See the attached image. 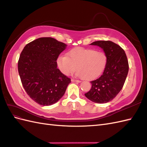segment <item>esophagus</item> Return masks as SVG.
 Segmentation results:
<instances>
[{"mask_svg": "<svg viewBox=\"0 0 147 147\" xmlns=\"http://www.w3.org/2000/svg\"><path fill=\"white\" fill-rule=\"evenodd\" d=\"M71 81H72V82H77V83H80L81 82V81L77 80H75V79H72V80H71Z\"/></svg>", "mask_w": 147, "mask_h": 147, "instance_id": "1", "label": "esophagus"}]
</instances>
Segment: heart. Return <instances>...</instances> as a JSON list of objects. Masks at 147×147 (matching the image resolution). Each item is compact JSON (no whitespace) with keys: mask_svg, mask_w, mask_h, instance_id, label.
Wrapping results in <instances>:
<instances>
[{"mask_svg":"<svg viewBox=\"0 0 147 147\" xmlns=\"http://www.w3.org/2000/svg\"><path fill=\"white\" fill-rule=\"evenodd\" d=\"M107 63V56L104 52L80 47L72 49L66 56H59L57 59V66L63 74L70 75L76 67L77 76L86 80L98 77L104 72Z\"/></svg>","mask_w":147,"mask_h":147,"instance_id":"1","label":"heart"}]
</instances>
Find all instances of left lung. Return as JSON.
I'll return each mask as SVG.
<instances>
[{"mask_svg": "<svg viewBox=\"0 0 147 147\" xmlns=\"http://www.w3.org/2000/svg\"><path fill=\"white\" fill-rule=\"evenodd\" d=\"M90 45L103 49L107 63L103 74L91 82V90L84 95L93 102L107 103L113 100L123 87L129 71L127 58L123 49L113 42L99 40Z\"/></svg>", "mask_w": 147, "mask_h": 147, "instance_id": "left-lung-1", "label": "left lung"}]
</instances>
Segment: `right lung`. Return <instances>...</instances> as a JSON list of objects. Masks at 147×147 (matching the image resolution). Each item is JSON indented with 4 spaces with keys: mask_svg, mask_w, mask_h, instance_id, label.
Segmentation results:
<instances>
[{
    "mask_svg": "<svg viewBox=\"0 0 147 147\" xmlns=\"http://www.w3.org/2000/svg\"><path fill=\"white\" fill-rule=\"evenodd\" d=\"M66 47L53 38L41 37L28 43L21 53L18 69L22 84L40 105L55 104L71 82L57 68V57Z\"/></svg>",
    "mask_w": 147,
    "mask_h": 147,
    "instance_id": "1",
    "label": "right lung"
}]
</instances>
